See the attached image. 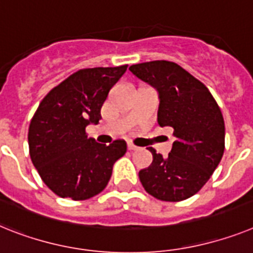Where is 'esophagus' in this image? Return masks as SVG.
I'll list each match as a JSON object with an SVG mask.
<instances>
[{"mask_svg": "<svg viewBox=\"0 0 253 253\" xmlns=\"http://www.w3.org/2000/svg\"><path fill=\"white\" fill-rule=\"evenodd\" d=\"M127 148H128V150H137V149H139V146L133 145L132 143L127 144Z\"/></svg>", "mask_w": 253, "mask_h": 253, "instance_id": "obj_1", "label": "esophagus"}]
</instances>
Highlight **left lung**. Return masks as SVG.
Here are the masks:
<instances>
[{"mask_svg":"<svg viewBox=\"0 0 253 253\" xmlns=\"http://www.w3.org/2000/svg\"><path fill=\"white\" fill-rule=\"evenodd\" d=\"M130 71L159 92V126L173 128L169 157L148 148L153 162L139 172L146 192L165 202L190 198L209 181L225 149L222 113L205 84L173 61L131 65Z\"/></svg>","mask_w":253,"mask_h":253,"instance_id":"1","label":"left lung"}]
</instances>
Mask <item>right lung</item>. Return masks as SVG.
I'll list each match as a JSON object with an SVG mask.
<instances>
[{
  "instance_id": "1",
  "label": "right lung",
  "mask_w": 253,
  "mask_h": 253,
  "mask_svg": "<svg viewBox=\"0 0 253 253\" xmlns=\"http://www.w3.org/2000/svg\"><path fill=\"white\" fill-rule=\"evenodd\" d=\"M128 65L84 68L54 87L38 105L28 130L29 154L42 181L61 198L90 199L108 185L125 140L110 145L87 137L97 123L110 88Z\"/></svg>"
}]
</instances>
